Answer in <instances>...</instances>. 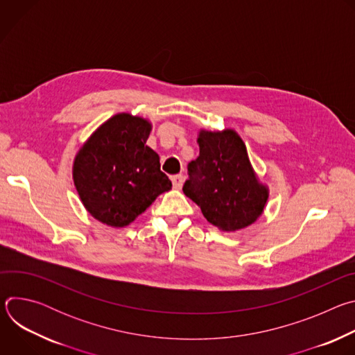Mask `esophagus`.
Segmentation results:
<instances>
[{"label": "esophagus", "mask_w": 355, "mask_h": 355, "mask_svg": "<svg viewBox=\"0 0 355 355\" xmlns=\"http://www.w3.org/2000/svg\"><path fill=\"white\" fill-rule=\"evenodd\" d=\"M171 181H173V187H174L175 189H181V188H182V184H184V177H182L181 174H178V175L171 177Z\"/></svg>", "instance_id": "obj_1"}]
</instances>
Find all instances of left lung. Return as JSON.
<instances>
[{"instance_id": "left-lung-1", "label": "left lung", "mask_w": 355, "mask_h": 355, "mask_svg": "<svg viewBox=\"0 0 355 355\" xmlns=\"http://www.w3.org/2000/svg\"><path fill=\"white\" fill-rule=\"evenodd\" d=\"M199 156L189 164L184 193L205 219L223 232L241 230L264 212L270 188L251 166L247 147L234 129L198 132Z\"/></svg>"}]
</instances>
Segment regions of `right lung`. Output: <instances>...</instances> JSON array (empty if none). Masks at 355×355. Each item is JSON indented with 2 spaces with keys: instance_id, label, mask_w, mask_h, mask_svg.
Instances as JSON below:
<instances>
[{
  "instance_id": "right-lung-1",
  "label": "right lung",
  "mask_w": 355,
  "mask_h": 355,
  "mask_svg": "<svg viewBox=\"0 0 355 355\" xmlns=\"http://www.w3.org/2000/svg\"><path fill=\"white\" fill-rule=\"evenodd\" d=\"M143 116L119 112L98 126L73 162V181L85 211L111 227H125L171 189L160 157L146 141Z\"/></svg>"
}]
</instances>
